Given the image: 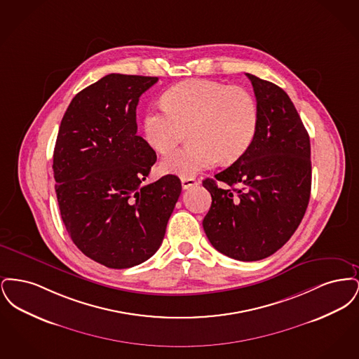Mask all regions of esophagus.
<instances>
[{"label":"esophagus","mask_w":359,"mask_h":359,"mask_svg":"<svg viewBox=\"0 0 359 359\" xmlns=\"http://www.w3.org/2000/svg\"><path fill=\"white\" fill-rule=\"evenodd\" d=\"M196 184H198V182L192 176H183L182 177V187H183V189H188V188L194 187Z\"/></svg>","instance_id":"34e87169"}]
</instances>
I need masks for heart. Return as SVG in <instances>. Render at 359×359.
I'll return each instance as SVG.
<instances>
[{
  "label": "heart",
  "mask_w": 359,
  "mask_h": 359,
  "mask_svg": "<svg viewBox=\"0 0 359 359\" xmlns=\"http://www.w3.org/2000/svg\"><path fill=\"white\" fill-rule=\"evenodd\" d=\"M144 136L154 151L167 154L191 130L192 142L161 161V170L180 176L214 167L221 158L238 160L255 137L258 107L245 88L194 79L173 86L163 104L144 116Z\"/></svg>",
  "instance_id": "obj_1"
}]
</instances>
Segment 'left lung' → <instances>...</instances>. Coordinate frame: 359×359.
Here are the masks:
<instances>
[{
  "label": "left lung",
  "instance_id": "8db88e82",
  "mask_svg": "<svg viewBox=\"0 0 359 359\" xmlns=\"http://www.w3.org/2000/svg\"><path fill=\"white\" fill-rule=\"evenodd\" d=\"M246 76L256 94V137L237 161L203 180L212 199L203 229L224 256L258 261L284 246L306 214L311 144L288 94L272 82ZM217 180L229 187L218 188Z\"/></svg>",
  "mask_w": 359,
  "mask_h": 359
}]
</instances>
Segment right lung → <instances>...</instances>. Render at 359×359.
<instances>
[{"mask_svg":"<svg viewBox=\"0 0 359 359\" xmlns=\"http://www.w3.org/2000/svg\"><path fill=\"white\" fill-rule=\"evenodd\" d=\"M157 81L103 76L72 98L56 138L52 168L62 219L76 248L107 268L154 256L182 192L175 175L144 183L157 157L137 136L136 107Z\"/></svg>","mask_w":359,"mask_h":359,"instance_id":"right-lung-1","label":"right lung"}]
</instances>
